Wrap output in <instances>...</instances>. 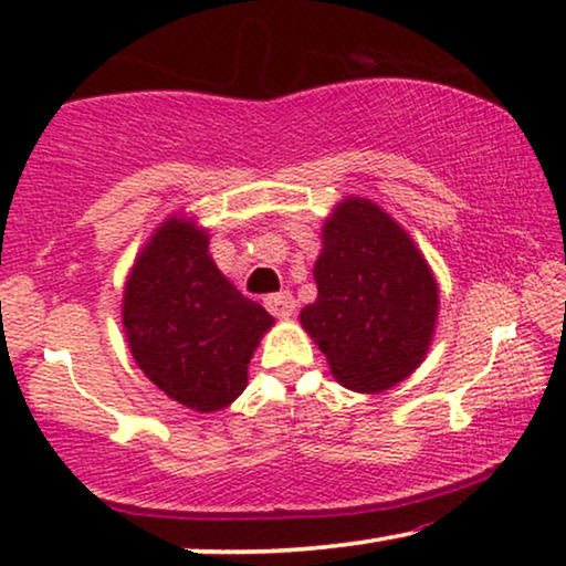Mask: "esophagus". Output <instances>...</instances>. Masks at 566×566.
Here are the masks:
<instances>
[{
	"label": "esophagus",
	"mask_w": 566,
	"mask_h": 566,
	"mask_svg": "<svg viewBox=\"0 0 566 566\" xmlns=\"http://www.w3.org/2000/svg\"><path fill=\"white\" fill-rule=\"evenodd\" d=\"M265 308L277 319H289L296 312V298L291 293H270V296H265Z\"/></svg>",
	"instance_id": "1"
}]
</instances>
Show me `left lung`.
I'll use <instances>...</instances> for the list:
<instances>
[{"label": "left lung", "instance_id": "1", "mask_svg": "<svg viewBox=\"0 0 566 566\" xmlns=\"http://www.w3.org/2000/svg\"><path fill=\"white\" fill-rule=\"evenodd\" d=\"M316 301L301 308L345 389L378 394L412 376L438 322V281L412 237L374 200L345 196L322 227Z\"/></svg>", "mask_w": 566, "mask_h": 566}]
</instances>
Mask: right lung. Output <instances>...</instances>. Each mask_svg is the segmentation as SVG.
Masks as SVG:
<instances>
[{"instance_id": "1", "label": "right lung", "mask_w": 566, "mask_h": 566, "mask_svg": "<svg viewBox=\"0 0 566 566\" xmlns=\"http://www.w3.org/2000/svg\"><path fill=\"white\" fill-rule=\"evenodd\" d=\"M123 332L144 376L192 412H219L247 389V368L275 319L242 296L208 252V231L172 213L154 229L123 285Z\"/></svg>"}]
</instances>
